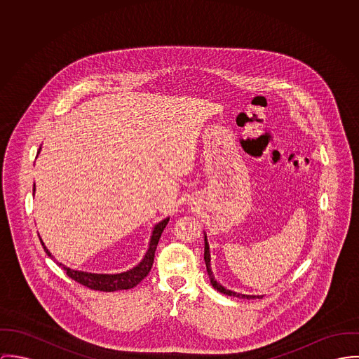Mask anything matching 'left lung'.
I'll return each mask as SVG.
<instances>
[{
	"label": "left lung",
	"mask_w": 359,
	"mask_h": 359,
	"mask_svg": "<svg viewBox=\"0 0 359 359\" xmlns=\"http://www.w3.org/2000/svg\"><path fill=\"white\" fill-rule=\"evenodd\" d=\"M203 241H205V252H203V260H205V264H206V271H208V276H209V280L212 283V286L219 290L220 293H224L227 296H234V297H241V299H262L263 294H242L238 292H234V290H230L227 287H224L220 282H217L215 276H213V271L210 269V250H209V243H208V238H206V234L203 233Z\"/></svg>",
	"instance_id": "obj_1"
}]
</instances>
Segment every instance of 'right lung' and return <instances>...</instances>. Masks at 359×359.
<instances>
[{"mask_svg": "<svg viewBox=\"0 0 359 359\" xmlns=\"http://www.w3.org/2000/svg\"><path fill=\"white\" fill-rule=\"evenodd\" d=\"M39 150V154H40ZM36 191V184L33 187V196ZM169 222V217L161 220L160 223H157L153 229L150 242H149V248L147 252L144 253L143 259L140 260V263L123 273H117V274H96V273H88V271H80V270H72L66 266H63L62 263H59V266H62L66 271V274L74 280L80 282L81 285L93 289V290H102V292H116V290H122V289H130L133 286H136L140 280L147 277L149 271L153 267L154 263V255H156V249L158 245V241L161 238V234L163 231V229L166 227ZM41 243L43 246V250L46 252V255L49 257H53L52 253L48 250V248L45 246V243L41 239Z\"/></svg>", "mask_w": 359, "mask_h": 359, "instance_id": "obj_1", "label": "right lung"}]
</instances>
